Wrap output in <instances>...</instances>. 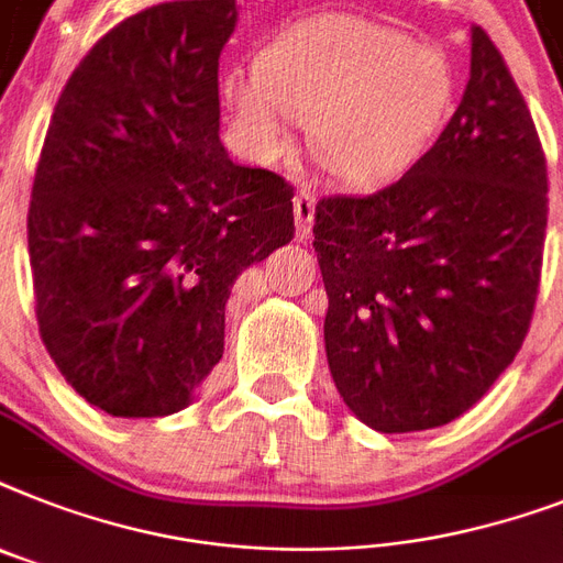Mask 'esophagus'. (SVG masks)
I'll use <instances>...</instances> for the list:
<instances>
[{"mask_svg": "<svg viewBox=\"0 0 563 563\" xmlns=\"http://www.w3.org/2000/svg\"><path fill=\"white\" fill-rule=\"evenodd\" d=\"M295 219H297V236L306 240L309 231H312V219H314V196L309 190H300L295 196Z\"/></svg>", "mask_w": 563, "mask_h": 563, "instance_id": "obj_1", "label": "esophagus"}]
</instances>
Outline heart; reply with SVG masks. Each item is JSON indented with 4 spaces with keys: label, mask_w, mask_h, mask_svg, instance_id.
<instances>
[{
    "label": "heart",
    "mask_w": 563,
    "mask_h": 563,
    "mask_svg": "<svg viewBox=\"0 0 563 563\" xmlns=\"http://www.w3.org/2000/svg\"><path fill=\"white\" fill-rule=\"evenodd\" d=\"M454 75L437 48L382 22L327 13L272 36L254 75L222 80L228 112L263 155L289 147V118L309 121L312 147L344 181L399 176L440 130Z\"/></svg>",
    "instance_id": "1"
}]
</instances>
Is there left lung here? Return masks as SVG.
Returning <instances> with one entry per match:
<instances>
[{"label": "left lung", "instance_id": "8db88e82", "mask_svg": "<svg viewBox=\"0 0 563 563\" xmlns=\"http://www.w3.org/2000/svg\"><path fill=\"white\" fill-rule=\"evenodd\" d=\"M547 155L483 29L433 147L369 196L314 205L335 387L382 433L440 428L477 405L529 332L547 240Z\"/></svg>", "mask_w": 563, "mask_h": 563}]
</instances>
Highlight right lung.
I'll list each match as a JSON object with an SVG mask.
<instances>
[{
    "label": "right lung",
    "instance_id": "add662e5",
    "mask_svg": "<svg viewBox=\"0 0 563 563\" xmlns=\"http://www.w3.org/2000/svg\"><path fill=\"white\" fill-rule=\"evenodd\" d=\"M234 0L158 2L91 45L36 162L40 338L112 416L181 410L225 350L236 277L295 236V187L219 141Z\"/></svg>",
    "mask_w": 563,
    "mask_h": 563
}]
</instances>
